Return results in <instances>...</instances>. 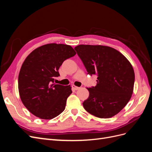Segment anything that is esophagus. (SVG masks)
Returning a JSON list of instances; mask_svg holds the SVG:
<instances>
[{
    "mask_svg": "<svg viewBox=\"0 0 152 152\" xmlns=\"http://www.w3.org/2000/svg\"><path fill=\"white\" fill-rule=\"evenodd\" d=\"M72 88L74 89V90H78V89H79V88L80 87H77V86H75V85H72Z\"/></svg>",
    "mask_w": 152,
    "mask_h": 152,
    "instance_id": "esophagus-1",
    "label": "esophagus"
}]
</instances>
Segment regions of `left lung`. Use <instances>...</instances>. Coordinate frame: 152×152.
Segmentation results:
<instances>
[{"label": "left lung", "instance_id": "1", "mask_svg": "<svg viewBox=\"0 0 152 152\" xmlns=\"http://www.w3.org/2000/svg\"><path fill=\"white\" fill-rule=\"evenodd\" d=\"M74 49L87 74L96 75L97 84L87 88L89 98L83 102L87 112L102 118L115 115L131 98L134 72L122 54L104 45H79Z\"/></svg>", "mask_w": 152, "mask_h": 152}]
</instances>
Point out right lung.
<instances>
[{"label": "right lung", "instance_id": "1", "mask_svg": "<svg viewBox=\"0 0 152 152\" xmlns=\"http://www.w3.org/2000/svg\"><path fill=\"white\" fill-rule=\"evenodd\" d=\"M75 54L70 45L53 43L35 49L25 59L18 89L22 103L36 117L52 119L64 111L71 87L54 84V79L63 61Z\"/></svg>", "mask_w": 152, "mask_h": 152}]
</instances>
